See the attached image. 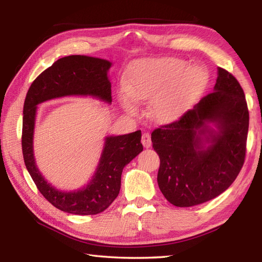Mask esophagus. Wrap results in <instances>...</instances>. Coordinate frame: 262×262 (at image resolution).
<instances>
[{"label":"esophagus","mask_w":262,"mask_h":262,"mask_svg":"<svg viewBox=\"0 0 262 262\" xmlns=\"http://www.w3.org/2000/svg\"><path fill=\"white\" fill-rule=\"evenodd\" d=\"M142 144L144 147H149L152 145V141H151V135L148 133H144L142 135Z\"/></svg>","instance_id":"esophagus-1"}]
</instances>
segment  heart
Wrapping results in <instances>:
<instances>
[{
	"label": "heart",
	"mask_w": 262,
	"mask_h": 262,
	"mask_svg": "<svg viewBox=\"0 0 262 262\" xmlns=\"http://www.w3.org/2000/svg\"><path fill=\"white\" fill-rule=\"evenodd\" d=\"M209 80L204 65L188 68L186 60L158 58L142 60L132 70L119 102L127 113H136V101L152 99L149 115L158 121H172L190 109Z\"/></svg>",
	"instance_id": "heart-1"
}]
</instances>
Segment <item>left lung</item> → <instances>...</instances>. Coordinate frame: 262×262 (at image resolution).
Wrapping results in <instances>:
<instances>
[{
    "label": "left lung",
    "instance_id": "obj_1",
    "mask_svg": "<svg viewBox=\"0 0 262 262\" xmlns=\"http://www.w3.org/2000/svg\"><path fill=\"white\" fill-rule=\"evenodd\" d=\"M248 129L243 89L230 72L219 68L213 92L179 120L152 133L160 158L158 183L166 200L191 207L224 192L243 166Z\"/></svg>",
    "mask_w": 262,
    "mask_h": 262
}]
</instances>
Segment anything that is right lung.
<instances>
[{
    "label": "right lung",
    "mask_w": 262,
    "mask_h": 262,
    "mask_svg": "<svg viewBox=\"0 0 262 262\" xmlns=\"http://www.w3.org/2000/svg\"><path fill=\"white\" fill-rule=\"evenodd\" d=\"M109 60L71 55L56 60L31 83L24 104L22 154L26 168L38 190L55 207L75 215H96L107 209L120 190L125 165L143 151L142 133L108 136L99 164L90 182L74 191H60L47 182L33 157V130L37 104L69 96H91L111 103Z\"/></svg>",
    "instance_id": "add662e5"
}]
</instances>
